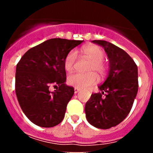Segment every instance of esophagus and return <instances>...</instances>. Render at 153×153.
I'll return each instance as SVG.
<instances>
[{
	"label": "esophagus",
	"mask_w": 153,
	"mask_h": 153,
	"mask_svg": "<svg viewBox=\"0 0 153 153\" xmlns=\"http://www.w3.org/2000/svg\"><path fill=\"white\" fill-rule=\"evenodd\" d=\"M79 90H80V89L76 88V87H75V88H74V93H77L79 91Z\"/></svg>",
	"instance_id": "esophagus-1"
}]
</instances>
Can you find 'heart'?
<instances>
[{
    "label": "heart",
    "mask_w": 153,
    "mask_h": 153,
    "mask_svg": "<svg viewBox=\"0 0 153 153\" xmlns=\"http://www.w3.org/2000/svg\"><path fill=\"white\" fill-rule=\"evenodd\" d=\"M83 52L91 60L89 66L87 74L74 73L68 76L67 82L70 85L76 88L85 89L96 84L98 82V74L100 76H103L108 71V65L103 59L105 52L100 47L97 45H88L83 48ZM77 59V51L72 50L67 53L64 59V67L66 70L70 71L74 67Z\"/></svg>",
    "instance_id": "b5f03b06"
}]
</instances>
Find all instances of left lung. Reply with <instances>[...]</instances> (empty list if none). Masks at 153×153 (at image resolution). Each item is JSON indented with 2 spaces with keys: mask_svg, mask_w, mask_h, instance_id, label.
<instances>
[{
  "mask_svg": "<svg viewBox=\"0 0 153 153\" xmlns=\"http://www.w3.org/2000/svg\"><path fill=\"white\" fill-rule=\"evenodd\" d=\"M92 42L107 53L109 72L99 86L102 93H93L86 102L85 113L89 123L106 129L123 122L130 112L139 88L138 68L132 57L117 46L105 40Z\"/></svg>",
  "mask_w": 153,
  "mask_h": 153,
  "instance_id": "obj_1",
  "label": "left lung"
}]
</instances>
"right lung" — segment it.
Here are the masks:
<instances>
[{"label": "right lung", "mask_w": 153, "mask_h": 153, "mask_svg": "<svg viewBox=\"0 0 153 153\" xmlns=\"http://www.w3.org/2000/svg\"><path fill=\"white\" fill-rule=\"evenodd\" d=\"M83 40L53 38L28 50L17 63L15 92L26 117L41 127L62 122L74 89L65 84L64 59ZM56 87L54 92L49 86Z\"/></svg>", "instance_id": "add662e5"}]
</instances>
